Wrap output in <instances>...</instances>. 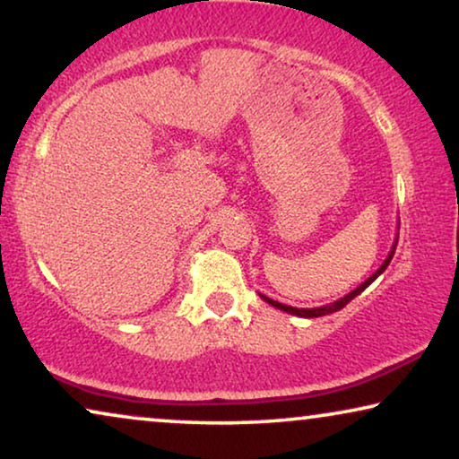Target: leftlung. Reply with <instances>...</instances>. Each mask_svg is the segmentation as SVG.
Masks as SVG:
<instances>
[{"label": "left lung", "mask_w": 459, "mask_h": 459, "mask_svg": "<svg viewBox=\"0 0 459 459\" xmlns=\"http://www.w3.org/2000/svg\"><path fill=\"white\" fill-rule=\"evenodd\" d=\"M400 224V222H398ZM400 229V227H398ZM395 245H398V237L394 238V245H392V249H389V253H387V257L383 259V264L379 265L377 268V272L373 273V276H368L365 282L362 284H359L357 289L354 290H351L348 292V295H344L342 299H338V300H333V303H330V305H324V307H313V309H299V307H290V305H284V303H278V300H273V299H270V297H265V295H262V292H259V297H262L265 303L268 305H272V307H276V309H280V311H284V313H290V316H297V317H307V319H311V317H321V316H330V313H333V311H340L342 307H346L348 303H351V300L354 299V297H359L362 290L367 289L368 284L371 282H375V280H377L383 272L387 270V265H389V262H392V257H394V253H395Z\"/></svg>", "instance_id": "8db88e82"}]
</instances>
